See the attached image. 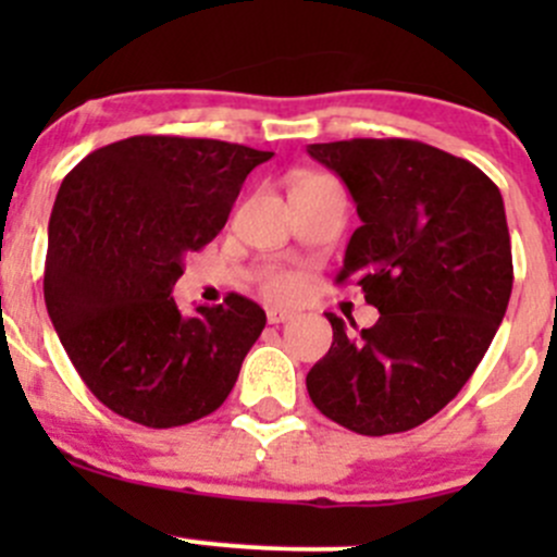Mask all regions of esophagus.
I'll list each match as a JSON object with an SVG mask.
<instances>
[{"label":"esophagus","mask_w":557,"mask_h":557,"mask_svg":"<svg viewBox=\"0 0 557 557\" xmlns=\"http://www.w3.org/2000/svg\"><path fill=\"white\" fill-rule=\"evenodd\" d=\"M296 318V312H290V310H283V307H269L267 310V320L272 325H277V323H288V320H294Z\"/></svg>","instance_id":"obj_1"}]
</instances>
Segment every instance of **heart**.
Here are the masks:
<instances>
[{
	"label": "heart",
	"mask_w": 557,
	"mask_h": 557,
	"mask_svg": "<svg viewBox=\"0 0 557 557\" xmlns=\"http://www.w3.org/2000/svg\"><path fill=\"white\" fill-rule=\"evenodd\" d=\"M318 180H329V177H323V174H307V177H301L299 183H318ZM261 288L263 294L272 296V299H288V296L296 290V277L288 272H280V269H272V272L263 274Z\"/></svg>",
	"instance_id": "b5f03b06"
}]
</instances>
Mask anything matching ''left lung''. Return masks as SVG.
Instances as JSON below:
<instances>
[{
	"label": "left lung",
	"instance_id": "8db88e82",
	"mask_svg": "<svg viewBox=\"0 0 557 557\" xmlns=\"http://www.w3.org/2000/svg\"><path fill=\"white\" fill-rule=\"evenodd\" d=\"M307 153L339 174L361 218L336 283L361 285L380 310L361 331L325 314L334 342L307 391L356 434H401L458 396L507 312L515 272L502 190L418 139H342Z\"/></svg>",
	"mask_w": 557,
	"mask_h": 557
}]
</instances>
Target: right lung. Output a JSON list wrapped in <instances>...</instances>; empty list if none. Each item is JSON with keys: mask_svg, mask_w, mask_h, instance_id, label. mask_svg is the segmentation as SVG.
<instances>
[{"mask_svg": "<svg viewBox=\"0 0 557 557\" xmlns=\"http://www.w3.org/2000/svg\"><path fill=\"white\" fill-rule=\"evenodd\" d=\"M269 150L139 134L88 153L61 183L48 226L45 305L88 391L121 418L174 429L232 393L267 314L228 294L185 318L183 258L226 226Z\"/></svg>", "mask_w": 557, "mask_h": 557, "instance_id": "1", "label": "right lung"}]
</instances>
